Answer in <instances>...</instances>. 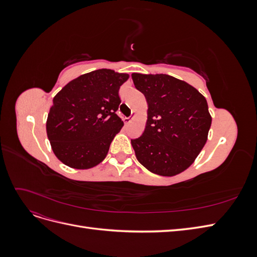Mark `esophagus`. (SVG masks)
Wrapping results in <instances>:
<instances>
[{"label": "esophagus", "mask_w": 257, "mask_h": 257, "mask_svg": "<svg viewBox=\"0 0 257 257\" xmlns=\"http://www.w3.org/2000/svg\"><path fill=\"white\" fill-rule=\"evenodd\" d=\"M134 115L135 114H133V115H131V116H128V118H123V121H124V123L125 124H130L131 123V121L133 120V118H134Z\"/></svg>", "instance_id": "34e87169"}]
</instances>
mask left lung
I'll use <instances>...</instances> for the list:
<instances>
[{"label":"left lung","mask_w":257,"mask_h":257,"mask_svg":"<svg viewBox=\"0 0 257 257\" xmlns=\"http://www.w3.org/2000/svg\"><path fill=\"white\" fill-rule=\"evenodd\" d=\"M148 103L141 137L131 139L138 162L153 174L175 176L203 149L211 126L206 98L189 83L165 74H132Z\"/></svg>","instance_id":"obj_1"}]
</instances>
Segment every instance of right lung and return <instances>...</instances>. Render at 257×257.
<instances>
[{"label": "right lung", "instance_id": "obj_1", "mask_svg": "<svg viewBox=\"0 0 257 257\" xmlns=\"http://www.w3.org/2000/svg\"><path fill=\"white\" fill-rule=\"evenodd\" d=\"M127 74L97 69L68 82L53 97L47 136L56 157L65 165L88 169L102 162L123 126L116 115L119 89Z\"/></svg>", "mask_w": 257, "mask_h": 257}]
</instances>
